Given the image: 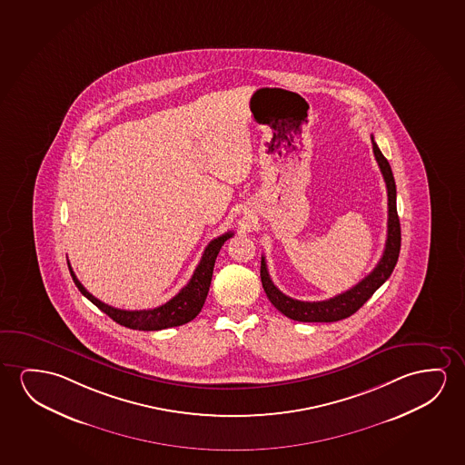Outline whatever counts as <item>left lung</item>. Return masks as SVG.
<instances>
[{"mask_svg":"<svg viewBox=\"0 0 465 465\" xmlns=\"http://www.w3.org/2000/svg\"><path fill=\"white\" fill-rule=\"evenodd\" d=\"M372 141V152L376 156L377 164L381 173L384 175L385 185H387V196H389V221H387V242H385L384 254L377 262L376 269L371 272L370 275L364 276L360 283L353 288L345 291L342 294L331 297L328 301H318V302H303L292 297L286 296L282 291L276 288L273 282L270 280L269 270L265 257L261 261V282L263 291L269 297L270 302L275 305L283 315L302 323H332L343 318L351 317L363 303L376 292L397 265L400 256V246H401V230H400V219L397 213V187L395 179L391 173V164L382 152L377 147L374 137Z\"/></svg>","mask_w":465,"mask_h":465,"instance_id":"obj_1","label":"left lung"}]
</instances>
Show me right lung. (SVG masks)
Masks as SVG:
<instances>
[{
  "label": "right lung",
  "mask_w": 465,
  "mask_h": 465,
  "mask_svg": "<svg viewBox=\"0 0 465 465\" xmlns=\"http://www.w3.org/2000/svg\"><path fill=\"white\" fill-rule=\"evenodd\" d=\"M233 236V232H227L223 235L217 236L213 242H209L206 250L203 252L202 261L198 263L193 275L190 278L187 286H183L179 294H175L171 301L163 303L160 307L148 310H122L114 309L108 303H104L97 297L93 296L86 288L80 283L76 278L72 267L70 275L74 278L76 288L80 290L81 294L88 297L91 302L94 303L97 309H101L104 313H107L122 326H126L129 330L139 331H160L173 326H181V324L189 323L193 318L202 312L206 296H208L209 286H211V278H213V270H214L215 257L223 248V242Z\"/></svg>",
  "instance_id": "right-lung-1"
}]
</instances>
